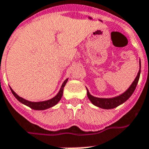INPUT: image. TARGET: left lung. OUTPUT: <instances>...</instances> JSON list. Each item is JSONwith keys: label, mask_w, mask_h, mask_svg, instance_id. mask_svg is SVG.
<instances>
[{"label": "left lung", "mask_w": 149, "mask_h": 149, "mask_svg": "<svg viewBox=\"0 0 149 149\" xmlns=\"http://www.w3.org/2000/svg\"><path fill=\"white\" fill-rule=\"evenodd\" d=\"M140 73H141V61H139V70L138 72L137 76L132 82V83L130 85V86L123 93L112 98H99L92 95L89 93V90L86 88L87 96L89 98V100H90V102L93 104L94 106H97V107L104 109H111L116 108L121 104L124 103L132 95L135 88H136L139 79Z\"/></svg>", "instance_id": "left-lung-1"}]
</instances>
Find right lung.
Wrapping results in <instances>:
<instances>
[{
  "label": "right lung",
  "mask_w": 149,
  "mask_h": 149,
  "mask_svg": "<svg viewBox=\"0 0 149 149\" xmlns=\"http://www.w3.org/2000/svg\"><path fill=\"white\" fill-rule=\"evenodd\" d=\"M68 81V79H66L64 80V82L63 83L62 86H61V88H60V91L58 92V93L54 96V98H52L50 100H45V101H40V102H31V101H28V100H25L24 98L20 97L15 92L10 88V90H11L12 93L14 95V97L17 99V100L19 101L20 102H21L22 104L25 105V106H28L30 108L33 109L34 110H45L47 109L51 108L53 106H54L55 105L60 102V100H61V98L63 96V88L65 86V85L66 84V82Z\"/></svg>",
  "instance_id": "right-lung-1"
}]
</instances>
